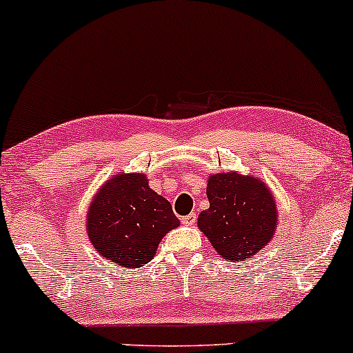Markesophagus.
Segmentation results:
<instances>
[{
    "label": "esophagus",
    "mask_w": 353,
    "mask_h": 353,
    "mask_svg": "<svg viewBox=\"0 0 353 353\" xmlns=\"http://www.w3.org/2000/svg\"><path fill=\"white\" fill-rule=\"evenodd\" d=\"M196 221H197V216L194 212H190V214H188V216L182 217V224L184 225H194L196 224Z\"/></svg>",
    "instance_id": "1"
}]
</instances>
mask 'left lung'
Returning <instances> with one entry per match:
<instances>
[{
	"instance_id": "8db88e82",
	"label": "left lung",
	"mask_w": 353,
	"mask_h": 353,
	"mask_svg": "<svg viewBox=\"0 0 353 353\" xmlns=\"http://www.w3.org/2000/svg\"><path fill=\"white\" fill-rule=\"evenodd\" d=\"M209 209L197 225L221 257L237 262L264 249L277 228V209L269 188L252 176L219 172L208 179Z\"/></svg>"
}]
</instances>
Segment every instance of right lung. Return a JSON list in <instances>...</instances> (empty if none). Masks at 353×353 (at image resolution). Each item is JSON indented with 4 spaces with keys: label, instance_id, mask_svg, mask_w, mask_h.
Returning a JSON list of instances; mask_svg holds the SVG:
<instances>
[{
    "label": "right lung",
    "instance_id": "right-lung-1",
    "mask_svg": "<svg viewBox=\"0 0 353 353\" xmlns=\"http://www.w3.org/2000/svg\"><path fill=\"white\" fill-rule=\"evenodd\" d=\"M179 225L171 202L149 188L144 174H116L91 201L86 219L89 241L108 261L143 267L157 245Z\"/></svg>",
    "mask_w": 353,
    "mask_h": 353
}]
</instances>
